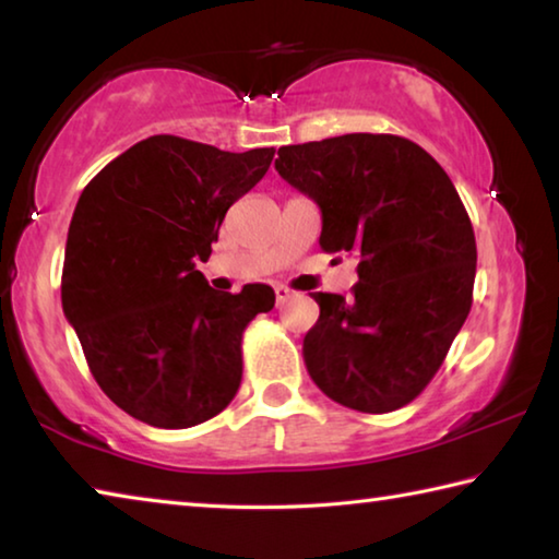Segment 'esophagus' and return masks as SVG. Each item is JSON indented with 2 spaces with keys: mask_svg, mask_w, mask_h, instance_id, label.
Segmentation results:
<instances>
[{
  "mask_svg": "<svg viewBox=\"0 0 559 559\" xmlns=\"http://www.w3.org/2000/svg\"><path fill=\"white\" fill-rule=\"evenodd\" d=\"M293 296V290L288 286H276V300L278 302H286Z\"/></svg>",
  "mask_w": 559,
  "mask_h": 559,
  "instance_id": "1",
  "label": "esophagus"
}]
</instances>
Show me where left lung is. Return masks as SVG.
<instances>
[{
    "instance_id": "8db88e82",
    "label": "left lung",
    "mask_w": 559,
    "mask_h": 559,
    "mask_svg": "<svg viewBox=\"0 0 559 559\" xmlns=\"http://www.w3.org/2000/svg\"><path fill=\"white\" fill-rule=\"evenodd\" d=\"M276 169L323 212L320 249L357 259L353 298L310 293V377L349 409H400L439 372L473 302L476 236L456 187L427 150L384 132L286 145Z\"/></svg>"
}]
</instances>
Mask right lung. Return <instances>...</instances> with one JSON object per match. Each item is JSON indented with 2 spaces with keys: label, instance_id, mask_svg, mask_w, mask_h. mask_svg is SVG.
I'll return each instance as SVG.
<instances>
[{
  "label": "right lung",
  "instance_id": "add662e5",
  "mask_svg": "<svg viewBox=\"0 0 559 559\" xmlns=\"http://www.w3.org/2000/svg\"><path fill=\"white\" fill-rule=\"evenodd\" d=\"M273 153L153 135L79 197L63 313L100 390L150 427H197L239 392L243 330L276 293L266 283L219 293L194 263L210 259L226 212L266 175Z\"/></svg>",
  "mask_w": 559,
  "mask_h": 559
}]
</instances>
